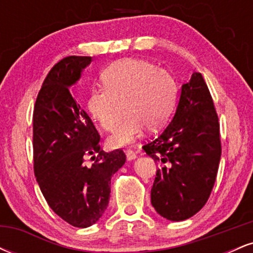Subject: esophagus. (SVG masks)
Masks as SVG:
<instances>
[{"mask_svg":"<svg viewBox=\"0 0 253 253\" xmlns=\"http://www.w3.org/2000/svg\"><path fill=\"white\" fill-rule=\"evenodd\" d=\"M126 158H127V161H128V162L134 161V159L136 158V153L134 152V151L128 150V151H127V152H126Z\"/></svg>","mask_w":253,"mask_h":253,"instance_id":"1","label":"esophagus"}]
</instances>
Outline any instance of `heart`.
I'll list each match as a JSON object with an SVG mask.
<instances>
[{
  "label": "heart",
  "instance_id": "obj_1",
  "mask_svg": "<svg viewBox=\"0 0 253 253\" xmlns=\"http://www.w3.org/2000/svg\"><path fill=\"white\" fill-rule=\"evenodd\" d=\"M101 82L104 89H92L86 98L90 117L102 129L114 132L125 110L128 113L118 132L107 140L110 149L132 144L140 138L145 127L150 132L163 128L175 108V78L147 60H119L101 74Z\"/></svg>",
  "mask_w": 253,
  "mask_h": 253
}]
</instances>
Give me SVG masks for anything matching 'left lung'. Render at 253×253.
Masks as SVG:
<instances>
[{"instance_id":"1","label":"left lung","mask_w":253,"mask_h":253,"mask_svg":"<svg viewBox=\"0 0 253 253\" xmlns=\"http://www.w3.org/2000/svg\"><path fill=\"white\" fill-rule=\"evenodd\" d=\"M143 149L159 162L151 189L157 213L170 221L195 215L211 195L221 157L217 115L200 72L182 85L172 121Z\"/></svg>"}]
</instances>
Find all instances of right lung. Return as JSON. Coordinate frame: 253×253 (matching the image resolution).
<instances>
[{
    "instance_id": "1",
    "label": "right lung",
    "mask_w": 253,
    "mask_h": 253,
    "mask_svg": "<svg viewBox=\"0 0 253 253\" xmlns=\"http://www.w3.org/2000/svg\"><path fill=\"white\" fill-rule=\"evenodd\" d=\"M91 57H66L52 68L38 94L33 112L34 173L51 210L75 227L94 225L110 197V179L126 162L123 150H100L91 119L72 97ZM98 153L91 167L84 155Z\"/></svg>"
}]
</instances>
